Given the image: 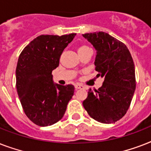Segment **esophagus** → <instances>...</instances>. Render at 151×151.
<instances>
[{
    "mask_svg": "<svg viewBox=\"0 0 151 151\" xmlns=\"http://www.w3.org/2000/svg\"><path fill=\"white\" fill-rule=\"evenodd\" d=\"M75 88L76 89H85V87L84 85L78 84V85H75Z\"/></svg>",
    "mask_w": 151,
    "mask_h": 151,
    "instance_id": "obj_1",
    "label": "esophagus"
}]
</instances>
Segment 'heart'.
I'll return each mask as SVG.
<instances>
[{"label":"heart","mask_w":151,"mask_h":151,"mask_svg":"<svg viewBox=\"0 0 151 151\" xmlns=\"http://www.w3.org/2000/svg\"><path fill=\"white\" fill-rule=\"evenodd\" d=\"M88 48H88V47H87V46L81 45V46H80L79 48H78V52H83V51L85 50V49H88Z\"/></svg>","instance_id":"heart-1"}]
</instances>
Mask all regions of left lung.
<instances>
[{
  "instance_id": "obj_1",
  "label": "left lung",
  "mask_w": 151,
  "mask_h": 151,
  "mask_svg": "<svg viewBox=\"0 0 151 151\" xmlns=\"http://www.w3.org/2000/svg\"><path fill=\"white\" fill-rule=\"evenodd\" d=\"M96 50L97 76L104 79L98 90H88L83 106L97 122L110 124L129 110L136 89L133 59L124 43L104 32L83 34Z\"/></svg>"
}]
</instances>
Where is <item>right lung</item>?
<instances>
[{
    "label": "right lung",
    "mask_w": 151,
    "mask_h": 151,
    "mask_svg": "<svg viewBox=\"0 0 151 151\" xmlns=\"http://www.w3.org/2000/svg\"><path fill=\"white\" fill-rule=\"evenodd\" d=\"M75 35H41L19 55L15 70L18 96L27 117L37 125L49 126L62 119L73 96L74 86L55 84L52 72Z\"/></svg>",
    "instance_id": "1"
}]
</instances>
